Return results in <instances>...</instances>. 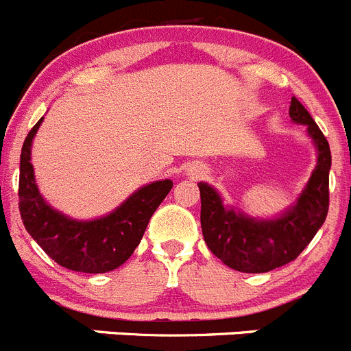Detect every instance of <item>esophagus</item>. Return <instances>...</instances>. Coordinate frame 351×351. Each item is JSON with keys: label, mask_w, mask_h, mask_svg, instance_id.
I'll return each mask as SVG.
<instances>
[{"label": "esophagus", "mask_w": 351, "mask_h": 351, "mask_svg": "<svg viewBox=\"0 0 351 351\" xmlns=\"http://www.w3.org/2000/svg\"><path fill=\"white\" fill-rule=\"evenodd\" d=\"M191 175L201 176V175H203V171H201V169H199V168H192V169H191Z\"/></svg>", "instance_id": "34e87169"}]
</instances>
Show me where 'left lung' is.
<instances>
[{"label":"left lung","instance_id":"obj_1","mask_svg":"<svg viewBox=\"0 0 351 351\" xmlns=\"http://www.w3.org/2000/svg\"><path fill=\"white\" fill-rule=\"evenodd\" d=\"M289 115L293 124L306 128L317 150V166L298 199L282 213L257 219L223 203L210 183H197L204 241L215 257L241 273H267L292 262L315 238L329 211V143L295 97L290 101Z\"/></svg>","mask_w":351,"mask_h":351}]
</instances>
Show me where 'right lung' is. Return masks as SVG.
I'll use <instances>...</instances> for the list:
<instances>
[{
  "mask_svg": "<svg viewBox=\"0 0 351 351\" xmlns=\"http://www.w3.org/2000/svg\"><path fill=\"white\" fill-rule=\"evenodd\" d=\"M43 119L22 145L19 176V210L31 238L59 266L78 273H108L122 266L140 245L154 211L173 187L171 180H157L132 192L110 213L78 220L45 201L34 178L31 148Z\"/></svg>",
  "mask_w": 351,
  "mask_h": 351,
  "instance_id": "right-lung-1",
  "label": "right lung"
}]
</instances>
